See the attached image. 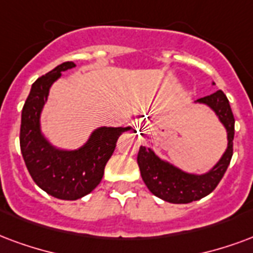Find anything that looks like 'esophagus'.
<instances>
[{
	"mask_svg": "<svg viewBox=\"0 0 253 253\" xmlns=\"http://www.w3.org/2000/svg\"><path fill=\"white\" fill-rule=\"evenodd\" d=\"M141 132L142 134H147V132H149V126H142V128H141Z\"/></svg>",
	"mask_w": 253,
	"mask_h": 253,
	"instance_id": "1",
	"label": "esophagus"
}]
</instances>
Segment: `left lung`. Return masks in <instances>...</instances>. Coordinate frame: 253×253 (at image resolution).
Segmentation results:
<instances>
[{
    "mask_svg": "<svg viewBox=\"0 0 253 253\" xmlns=\"http://www.w3.org/2000/svg\"><path fill=\"white\" fill-rule=\"evenodd\" d=\"M198 103H205L225 126L228 132V149L222 158L209 173L194 175L181 171L171 165L160 160L157 155L145 146L138 151V166L141 170L142 179L151 193L171 204H189L197 201L212 193L218 182L224 177L233 154V136H235V117L229 106V100L221 89L208 96L197 99Z\"/></svg>",
    "mask_w": 253,
    "mask_h": 253,
    "instance_id": "8db88e82",
    "label": "left lung"
}]
</instances>
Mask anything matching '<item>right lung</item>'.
<instances>
[{
    "label": "right lung",
    "instance_id": "obj_1",
    "mask_svg": "<svg viewBox=\"0 0 253 253\" xmlns=\"http://www.w3.org/2000/svg\"><path fill=\"white\" fill-rule=\"evenodd\" d=\"M72 61L57 65L32 84L22 107L20 147L28 171L37 186L60 200H78L92 192L102 181L104 168L112 155L118 138L130 127H100L89 141L75 151L57 150L40 131V112L50 84L63 71L74 68Z\"/></svg>",
    "mask_w": 253,
    "mask_h": 253
}]
</instances>
